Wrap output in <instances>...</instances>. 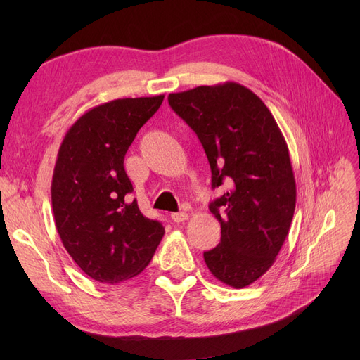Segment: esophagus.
I'll return each instance as SVG.
<instances>
[{"instance_id": "34e87169", "label": "esophagus", "mask_w": 360, "mask_h": 360, "mask_svg": "<svg viewBox=\"0 0 360 360\" xmlns=\"http://www.w3.org/2000/svg\"><path fill=\"white\" fill-rule=\"evenodd\" d=\"M171 219H172L174 222H177V224H181V222H184V221H188V219H189V214H188L186 212H179V213H172V214H171Z\"/></svg>"}]
</instances>
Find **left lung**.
<instances>
[{"instance_id": "8db88e82", "label": "left lung", "mask_w": 360, "mask_h": 360, "mask_svg": "<svg viewBox=\"0 0 360 360\" xmlns=\"http://www.w3.org/2000/svg\"><path fill=\"white\" fill-rule=\"evenodd\" d=\"M168 102L200 138L212 188L231 189L209 209L221 242L204 252L212 275L243 288L274 266L296 209V180L278 123L259 97L237 82L171 93Z\"/></svg>"}]
</instances>
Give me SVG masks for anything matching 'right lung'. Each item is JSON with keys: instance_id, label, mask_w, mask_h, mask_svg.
<instances>
[{"instance_id": "add662e5", "label": "right lung", "mask_w": 360, "mask_h": 360, "mask_svg": "<svg viewBox=\"0 0 360 360\" xmlns=\"http://www.w3.org/2000/svg\"><path fill=\"white\" fill-rule=\"evenodd\" d=\"M163 94L91 108L69 127L53 168L51 198L61 242L85 275L118 284L139 275L165 234L141 213L124 171L126 151Z\"/></svg>"}]
</instances>
